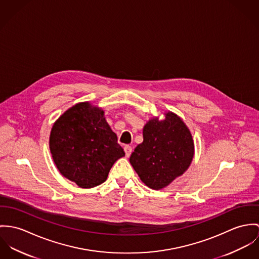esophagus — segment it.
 <instances>
[{
	"label": "esophagus",
	"mask_w": 259,
	"mask_h": 259,
	"mask_svg": "<svg viewBox=\"0 0 259 259\" xmlns=\"http://www.w3.org/2000/svg\"><path fill=\"white\" fill-rule=\"evenodd\" d=\"M124 151H125L126 157H129V156L131 155V153H132V147L129 146V145H126V146L124 147Z\"/></svg>",
	"instance_id": "esophagus-1"
}]
</instances>
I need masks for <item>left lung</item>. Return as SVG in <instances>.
<instances>
[{
    "mask_svg": "<svg viewBox=\"0 0 259 259\" xmlns=\"http://www.w3.org/2000/svg\"><path fill=\"white\" fill-rule=\"evenodd\" d=\"M195 143L192 133L180 116L172 111L165 118L152 117L143 128V142L129 159L144 184L161 190L182 176L192 164Z\"/></svg>",
    "mask_w": 259,
    "mask_h": 259,
    "instance_id": "1",
    "label": "left lung"
}]
</instances>
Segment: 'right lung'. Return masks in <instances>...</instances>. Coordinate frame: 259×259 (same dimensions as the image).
Masks as SVG:
<instances>
[{
  "label": "right lung",
  "mask_w": 259,
  "mask_h": 259,
  "mask_svg": "<svg viewBox=\"0 0 259 259\" xmlns=\"http://www.w3.org/2000/svg\"><path fill=\"white\" fill-rule=\"evenodd\" d=\"M50 150L59 172L82 189L104 183L113 164L125 156L104 110L87 101L58 117L51 131Z\"/></svg>",
  "instance_id": "right-lung-1"
}]
</instances>
